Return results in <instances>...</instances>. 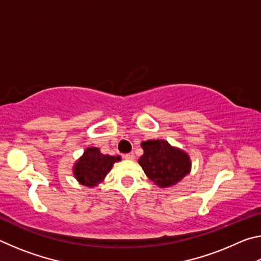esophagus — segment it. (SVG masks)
Masks as SVG:
<instances>
[{
  "instance_id": "34e87169",
  "label": "esophagus",
  "mask_w": 261,
  "mask_h": 261,
  "mask_svg": "<svg viewBox=\"0 0 261 261\" xmlns=\"http://www.w3.org/2000/svg\"><path fill=\"white\" fill-rule=\"evenodd\" d=\"M124 158L126 159V160H134L135 154L134 153H126V154H124Z\"/></svg>"
}]
</instances>
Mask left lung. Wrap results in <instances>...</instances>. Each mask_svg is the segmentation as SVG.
Listing matches in <instances>:
<instances>
[{
  "mask_svg": "<svg viewBox=\"0 0 261 261\" xmlns=\"http://www.w3.org/2000/svg\"><path fill=\"white\" fill-rule=\"evenodd\" d=\"M144 154L139 163L148 178L161 188L171 187L190 173L187 153L171 147L165 140H147L141 143Z\"/></svg>",
  "mask_w": 261,
  "mask_h": 261,
  "instance_id": "8db88e82",
  "label": "left lung"
}]
</instances>
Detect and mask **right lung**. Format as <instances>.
<instances>
[{"mask_svg":"<svg viewBox=\"0 0 261 261\" xmlns=\"http://www.w3.org/2000/svg\"><path fill=\"white\" fill-rule=\"evenodd\" d=\"M120 156H110L102 154L99 148L88 147L84 155L77 161L73 168V174L83 185L94 187L107 175L114 162L120 161Z\"/></svg>","mask_w":261,"mask_h":261,"instance_id":"right-lung-1","label":"right lung"}]
</instances>
